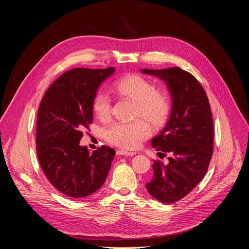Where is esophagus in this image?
I'll return each mask as SVG.
<instances>
[{
    "mask_svg": "<svg viewBox=\"0 0 249 249\" xmlns=\"http://www.w3.org/2000/svg\"><path fill=\"white\" fill-rule=\"evenodd\" d=\"M116 153L118 155H125V156H132V155L136 154V152H134V151H128L125 149H117Z\"/></svg>",
    "mask_w": 249,
    "mask_h": 249,
    "instance_id": "34e87169",
    "label": "esophagus"
}]
</instances>
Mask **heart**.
Here are the masks:
<instances>
[{
    "mask_svg": "<svg viewBox=\"0 0 249 249\" xmlns=\"http://www.w3.org/2000/svg\"><path fill=\"white\" fill-rule=\"evenodd\" d=\"M117 95L134 101V116H143L154 125L163 122L169 111V98L166 91L155 89L153 83L141 74L125 75L113 84ZM91 107L100 120H107L111 116L112 102L103 90L93 97ZM104 138L113 145L126 150L137 148L140 143L151 134L149 123L138 118L133 121H118L104 129Z\"/></svg>",
    "mask_w": 249,
    "mask_h": 249,
    "instance_id": "obj_1",
    "label": "heart"
}]
</instances>
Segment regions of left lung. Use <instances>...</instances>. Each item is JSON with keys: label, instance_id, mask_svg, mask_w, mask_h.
<instances>
[{"label": "left lung", "instance_id": "left-lung-1", "mask_svg": "<svg viewBox=\"0 0 249 249\" xmlns=\"http://www.w3.org/2000/svg\"><path fill=\"white\" fill-rule=\"evenodd\" d=\"M166 83L173 98L169 119L162 131L152 138L159 155L171 154L168 161H153V177L146 184L153 198L175 203L191 193L206 175L213 154L214 126L208 97L192 73L171 68L142 70Z\"/></svg>", "mask_w": 249, "mask_h": 249}]
</instances>
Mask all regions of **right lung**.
<instances>
[{"label":"right lung","instance_id":"1","mask_svg":"<svg viewBox=\"0 0 249 249\" xmlns=\"http://www.w3.org/2000/svg\"><path fill=\"white\" fill-rule=\"evenodd\" d=\"M114 72L73 69L52 84L40 103L36 122V152L50 184L71 198H85L106 180L115 151L81 146L83 130L93 123L91 101L101 83Z\"/></svg>","mask_w":249,"mask_h":249}]
</instances>
